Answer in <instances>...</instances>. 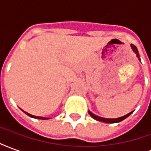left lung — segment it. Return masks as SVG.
<instances>
[{
	"instance_id": "obj_1",
	"label": "left lung",
	"mask_w": 151,
	"mask_h": 151,
	"mask_svg": "<svg viewBox=\"0 0 151 151\" xmlns=\"http://www.w3.org/2000/svg\"><path fill=\"white\" fill-rule=\"evenodd\" d=\"M131 47H132V49H133V51L135 52V54L137 55V57L138 58V60H140V55L139 53H138V51H137V48L136 47V46H134L133 44H131ZM89 114L91 116L92 118H94L95 120H99V121H101V122H104V123H110V124H113V123H118V122H120V121H122V120H124L125 118H127L128 116H129L131 114L133 113V111H131V112H129V113H128L127 115H125V116H121V117H119V118H116V119H108V118H103V117H100L99 116H96V115H95V114H93L91 112V111H88Z\"/></svg>"
}]
</instances>
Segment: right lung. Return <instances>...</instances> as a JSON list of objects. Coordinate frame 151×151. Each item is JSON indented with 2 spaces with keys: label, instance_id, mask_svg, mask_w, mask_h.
Returning <instances> with one entry per match:
<instances>
[{
  "label": "right lung",
  "instance_id": "add662e5",
  "mask_svg": "<svg viewBox=\"0 0 151 151\" xmlns=\"http://www.w3.org/2000/svg\"><path fill=\"white\" fill-rule=\"evenodd\" d=\"M22 111H24L22 110ZM24 113H26L27 116H29L32 117V118H35V119H40V120H47V119H49V118H46V117H42V116H33V115H31V114L28 113L27 111H24Z\"/></svg>",
  "mask_w": 151,
  "mask_h": 151
}]
</instances>
